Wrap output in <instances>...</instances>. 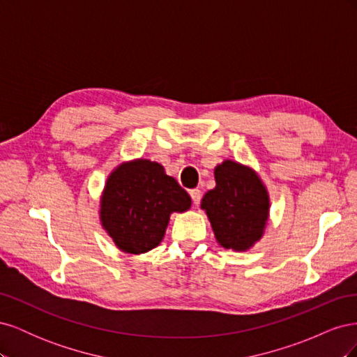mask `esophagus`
Segmentation results:
<instances>
[{"instance_id": "esophagus-1", "label": "esophagus", "mask_w": 357, "mask_h": 357, "mask_svg": "<svg viewBox=\"0 0 357 357\" xmlns=\"http://www.w3.org/2000/svg\"><path fill=\"white\" fill-rule=\"evenodd\" d=\"M190 198H192V201H193V204H195L197 205V207H198V205H199V202H201V197H202V193H201V190L199 189H192L190 192Z\"/></svg>"}]
</instances>
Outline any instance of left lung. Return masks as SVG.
Instances as JSON below:
<instances>
[{
  "label": "left lung",
  "instance_id": "1",
  "mask_svg": "<svg viewBox=\"0 0 357 357\" xmlns=\"http://www.w3.org/2000/svg\"><path fill=\"white\" fill-rule=\"evenodd\" d=\"M214 178L215 188L205 193L201 208L222 247L245 252L264 235L269 215L268 190L252 168L229 159L214 168Z\"/></svg>",
  "mask_w": 357,
  "mask_h": 357
}]
</instances>
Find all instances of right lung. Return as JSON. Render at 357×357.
<instances>
[{"label": "right lung", "mask_w": 357, "mask_h": 357, "mask_svg": "<svg viewBox=\"0 0 357 357\" xmlns=\"http://www.w3.org/2000/svg\"><path fill=\"white\" fill-rule=\"evenodd\" d=\"M190 197L158 162H123L107 178L101 195L102 228L125 253L142 255L164 238L171 213L190 208Z\"/></svg>", "instance_id": "obj_1"}]
</instances>
